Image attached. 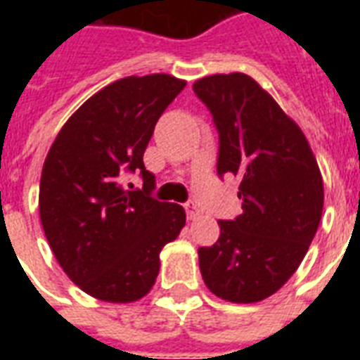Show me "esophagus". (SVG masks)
<instances>
[{
	"label": "esophagus",
	"mask_w": 360,
	"mask_h": 360,
	"mask_svg": "<svg viewBox=\"0 0 360 360\" xmlns=\"http://www.w3.org/2000/svg\"><path fill=\"white\" fill-rule=\"evenodd\" d=\"M183 207H185L186 217H188V219H191V220H196L198 217H200V209H198L196 202H192V200H188V202H186L185 205H183Z\"/></svg>",
	"instance_id": "1"
}]
</instances>
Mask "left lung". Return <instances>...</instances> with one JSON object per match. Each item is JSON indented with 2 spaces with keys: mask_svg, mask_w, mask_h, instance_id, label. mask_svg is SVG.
Wrapping results in <instances>:
<instances>
[{
  "mask_svg": "<svg viewBox=\"0 0 360 360\" xmlns=\"http://www.w3.org/2000/svg\"><path fill=\"white\" fill-rule=\"evenodd\" d=\"M219 132L220 177L237 175L243 213L198 248L203 282L230 302L273 295L301 265L323 211V179L302 130L243 72L192 86Z\"/></svg>",
  "mask_w": 360,
  "mask_h": 360,
  "instance_id": "8db88e82",
  "label": "left lung"
}]
</instances>
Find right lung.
Instances as JSON below:
<instances>
[{"instance_id": "right-lung-1", "label": "right lung", "mask_w": 360, "mask_h": 360, "mask_svg": "<svg viewBox=\"0 0 360 360\" xmlns=\"http://www.w3.org/2000/svg\"><path fill=\"white\" fill-rule=\"evenodd\" d=\"M169 75L129 76L87 98L56 136L42 166L39 211L48 245L72 282L95 299L132 302L157 280L162 246L185 209L151 196L143 153L158 117L185 89ZM140 171L141 189L122 177Z\"/></svg>"}]
</instances>
